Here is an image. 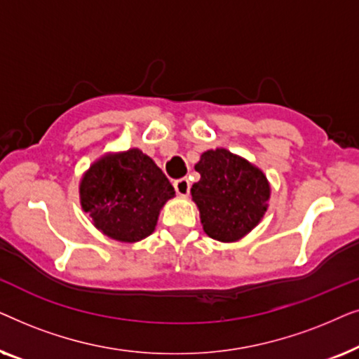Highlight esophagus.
<instances>
[{"label": "esophagus", "instance_id": "esophagus-1", "mask_svg": "<svg viewBox=\"0 0 359 359\" xmlns=\"http://www.w3.org/2000/svg\"><path fill=\"white\" fill-rule=\"evenodd\" d=\"M175 189L176 193H178L180 196H183V198H186V196L189 194V189H191V183L188 178H181L178 181H175Z\"/></svg>", "mask_w": 359, "mask_h": 359}]
</instances>
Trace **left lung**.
I'll return each mask as SVG.
<instances>
[{"mask_svg":"<svg viewBox=\"0 0 359 359\" xmlns=\"http://www.w3.org/2000/svg\"><path fill=\"white\" fill-rule=\"evenodd\" d=\"M201 180L191 196L210 238L237 242L257 227L268 209L271 188L258 166L225 149L208 150L196 163Z\"/></svg>","mask_w":359,"mask_h":359,"instance_id":"1","label":"left lung"}]
</instances>
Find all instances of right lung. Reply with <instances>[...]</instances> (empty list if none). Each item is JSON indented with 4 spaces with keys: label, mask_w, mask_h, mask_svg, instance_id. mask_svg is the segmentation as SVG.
I'll return each mask as SVG.
<instances>
[{
    "label": "right lung",
    "mask_w": 359,
    "mask_h": 359,
    "mask_svg": "<svg viewBox=\"0 0 359 359\" xmlns=\"http://www.w3.org/2000/svg\"><path fill=\"white\" fill-rule=\"evenodd\" d=\"M171 198L175 188L168 178L139 149L101 156L80 183L81 208L95 227L126 243L149 237Z\"/></svg>",
    "instance_id": "1"
}]
</instances>
